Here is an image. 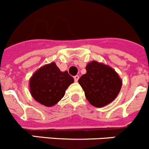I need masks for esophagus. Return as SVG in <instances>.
Wrapping results in <instances>:
<instances>
[{
	"label": "esophagus",
	"instance_id": "esophagus-1",
	"mask_svg": "<svg viewBox=\"0 0 149 149\" xmlns=\"http://www.w3.org/2000/svg\"><path fill=\"white\" fill-rule=\"evenodd\" d=\"M79 76H74V81H75V82H78V81H79Z\"/></svg>",
	"mask_w": 149,
	"mask_h": 149
}]
</instances>
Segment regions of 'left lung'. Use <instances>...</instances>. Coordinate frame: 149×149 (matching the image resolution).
Here are the masks:
<instances>
[{"instance_id":"1","label":"left lung","mask_w":149,"mask_h":149,"mask_svg":"<svg viewBox=\"0 0 149 149\" xmlns=\"http://www.w3.org/2000/svg\"><path fill=\"white\" fill-rule=\"evenodd\" d=\"M86 73L79 79L88 102L102 107L115 100L120 93L123 81L110 66L96 61L86 66Z\"/></svg>"}]
</instances>
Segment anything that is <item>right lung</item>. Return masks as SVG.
Segmentation results:
<instances>
[{
  "mask_svg": "<svg viewBox=\"0 0 149 149\" xmlns=\"http://www.w3.org/2000/svg\"><path fill=\"white\" fill-rule=\"evenodd\" d=\"M74 79L67 70L61 71L55 62L37 69L29 79L30 94L41 104L52 107L64 97Z\"/></svg>",
  "mask_w": 149,
  "mask_h": 149,
  "instance_id": "add662e5",
  "label": "right lung"
}]
</instances>
